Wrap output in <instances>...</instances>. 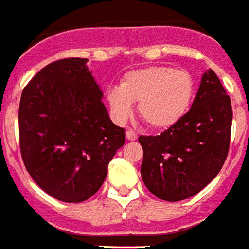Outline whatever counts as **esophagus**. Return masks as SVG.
<instances>
[{
    "label": "esophagus",
    "mask_w": 249,
    "mask_h": 249,
    "mask_svg": "<svg viewBox=\"0 0 249 249\" xmlns=\"http://www.w3.org/2000/svg\"><path fill=\"white\" fill-rule=\"evenodd\" d=\"M126 139L129 140V141H134V140H137V133L132 129L126 130Z\"/></svg>",
    "instance_id": "34e87169"
}]
</instances>
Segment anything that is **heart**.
I'll list each match as a JSON object with an SVG mask.
<instances>
[{
  "mask_svg": "<svg viewBox=\"0 0 249 249\" xmlns=\"http://www.w3.org/2000/svg\"><path fill=\"white\" fill-rule=\"evenodd\" d=\"M194 79L185 70L148 67L125 73L120 87L107 92L110 113L125 121L139 101L141 119L153 128H169L186 115L194 97Z\"/></svg>",
  "mask_w": 249,
  "mask_h": 249,
  "instance_id": "obj_1",
  "label": "heart"
}]
</instances>
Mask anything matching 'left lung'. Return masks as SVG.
I'll return each instance as SVG.
<instances>
[{
    "instance_id": "1",
    "label": "left lung",
    "mask_w": 249,
    "mask_h": 249,
    "mask_svg": "<svg viewBox=\"0 0 249 249\" xmlns=\"http://www.w3.org/2000/svg\"><path fill=\"white\" fill-rule=\"evenodd\" d=\"M231 99L213 70L203 73L190 110L160 136H140L141 177L157 198L178 202L198 194L222 169L230 149Z\"/></svg>"
}]
</instances>
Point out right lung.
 <instances>
[{
  "label": "right lung",
  "mask_w": 249,
  "mask_h": 249,
  "mask_svg": "<svg viewBox=\"0 0 249 249\" xmlns=\"http://www.w3.org/2000/svg\"><path fill=\"white\" fill-rule=\"evenodd\" d=\"M87 62L47 64L23 88L19 103L25 167L42 190L67 203L87 200L100 189L125 143V129L110 121Z\"/></svg>",
  "instance_id": "right-lung-1"
}]
</instances>
